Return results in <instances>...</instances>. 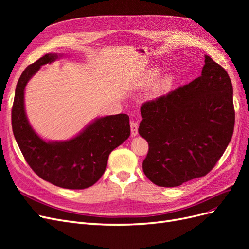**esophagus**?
Segmentation results:
<instances>
[{
  "label": "esophagus",
  "instance_id": "34e87169",
  "mask_svg": "<svg viewBox=\"0 0 249 249\" xmlns=\"http://www.w3.org/2000/svg\"><path fill=\"white\" fill-rule=\"evenodd\" d=\"M130 126H131V135L132 136H136L138 134V127H139V124L135 120H132L130 123Z\"/></svg>",
  "mask_w": 249,
  "mask_h": 249
}]
</instances>
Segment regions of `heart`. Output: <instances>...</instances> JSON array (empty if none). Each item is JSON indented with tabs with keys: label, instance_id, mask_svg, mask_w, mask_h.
<instances>
[{
	"label": "heart",
	"instance_id": "b5f03b06",
	"mask_svg": "<svg viewBox=\"0 0 249 249\" xmlns=\"http://www.w3.org/2000/svg\"><path fill=\"white\" fill-rule=\"evenodd\" d=\"M158 73H159V71H158L157 70L152 71L149 72L148 76H147L146 81H147V82H152V81H154V80L157 78ZM170 84H171V79H169V78L164 79V80L160 83L159 86H158V91H164V90H166V89L170 86Z\"/></svg>",
	"mask_w": 249,
	"mask_h": 249
}]
</instances>
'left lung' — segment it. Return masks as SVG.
Listing matches in <instances>:
<instances>
[{"label":"left lung","instance_id":"1","mask_svg":"<svg viewBox=\"0 0 249 249\" xmlns=\"http://www.w3.org/2000/svg\"><path fill=\"white\" fill-rule=\"evenodd\" d=\"M140 136L148 143L142 168L160 187H177L214 168L235 126L232 85L221 65L205 56L201 76L146 101Z\"/></svg>","mask_w":249,"mask_h":249}]
</instances>
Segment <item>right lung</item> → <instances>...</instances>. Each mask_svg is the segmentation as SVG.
I'll list each match as a JSON object with an SVG mask.
<instances>
[{"instance_id": "right-lung-1", "label": "right lung", "mask_w": 249, "mask_h": 249, "mask_svg": "<svg viewBox=\"0 0 249 249\" xmlns=\"http://www.w3.org/2000/svg\"><path fill=\"white\" fill-rule=\"evenodd\" d=\"M57 58L54 54L44 55L22 71L11 111L12 131L26 162L37 176L66 189H85L101 178L112 150L129 138L130 119L126 114L100 118L70 141L46 142L40 139L27 120L24 90L41 65Z\"/></svg>"}]
</instances>
